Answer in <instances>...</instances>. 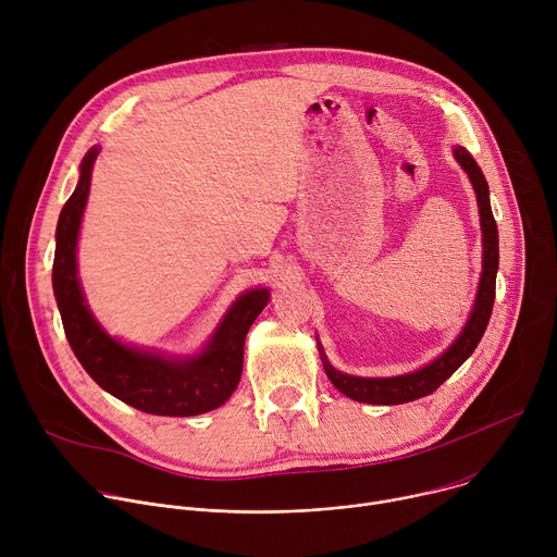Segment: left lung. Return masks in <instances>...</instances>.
I'll list each match as a JSON object with an SVG mask.
<instances>
[{
	"label": "left lung",
	"mask_w": 557,
	"mask_h": 557,
	"mask_svg": "<svg viewBox=\"0 0 557 557\" xmlns=\"http://www.w3.org/2000/svg\"><path fill=\"white\" fill-rule=\"evenodd\" d=\"M454 158L458 165L467 172L475 200H479V213H481V228H483V275L479 282V293H475L473 308L469 312V320L462 329V333L456 337V342L432 363L425 368L401 374V376H385V379H368V376H352L335 370L331 361L326 359L322 346V363L333 381V385L350 396L352 401L359 404H372V406H399L408 404L414 399H421V396L432 394L443 381H447L462 363L465 359L475 350L479 342L483 339L492 308H494V297H496V273H498V226L492 213L490 205V187L487 181L479 168V163L473 161V156L465 147H454Z\"/></svg>",
	"instance_id": "1"
}]
</instances>
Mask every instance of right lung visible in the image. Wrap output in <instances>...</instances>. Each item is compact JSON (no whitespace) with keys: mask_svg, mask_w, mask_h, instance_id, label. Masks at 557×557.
Masks as SVG:
<instances>
[{"mask_svg":"<svg viewBox=\"0 0 557 557\" xmlns=\"http://www.w3.org/2000/svg\"><path fill=\"white\" fill-rule=\"evenodd\" d=\"M99 147L82 161L74 194L57 222L52 288L67 344L86 372L123 404L158 417H196L220 408L243 376L245 339L269 304V290L237 297L207 348L194 357H165L125 346L110 337L92 317L76 277V240L88 202Z\"/></svg>","mask_w":557,"mask_h":557,"instance_id":"right-lung-1","label":"right lung"}]
</instances>
